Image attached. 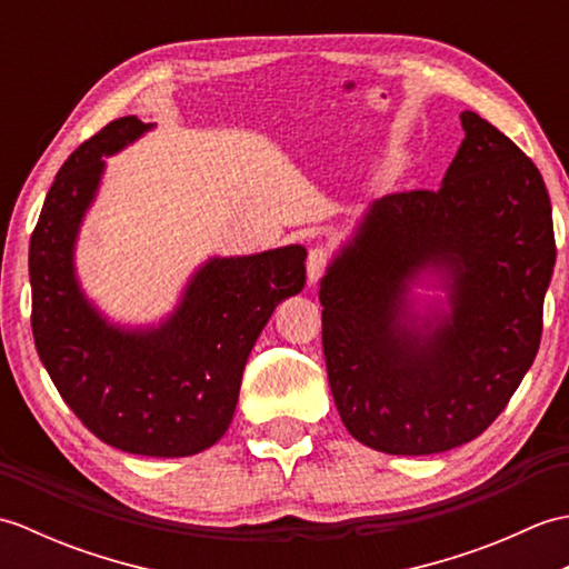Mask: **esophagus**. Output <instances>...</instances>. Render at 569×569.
<instances>
[{
	"label": "esophagus",
	"mask_w": 569,
	"mask_h": 569,
	"mask_svg": "<svg viewBox=\"0 0 569 569\" xmlns=\"http://www.w3.org/2000/svg\"><path fill=\"white\" fill-rule=\"evenodd\" d=\"M330 266V249L328 247H312L308 251V281L316 283L322 278V273L328 271Z\"/></svg>",
	"instance_id": "34e87169"
}]
</instances>
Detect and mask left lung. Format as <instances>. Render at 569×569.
<instances>
[{"label":"left lung","instance_id":"obj_1","mask_svg":"<svg viewBox=\"0 0 569 569\" xmlns=\"http://www.w3.org/2000/svg\"><path fill=\"white\" fill-rule=\"evenodd\" d=\"M438 190L391 192L320 281L322 352L345 428L386 455H435L499 418L533 365L555 266L536 163L475 112ZM451 276L453 310L428 333L395 322L422 264Z\"/></svg>","mask_w":569,"mask_h":569}]
</instances>
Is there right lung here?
I'll return each mask as SVG.
<instances>
[{
	"mask_svg": "<svg viewBox=\"0 0 569 569\" xmlns=\"http://www.w3.org/2000/svg\"><path fill=\"white\" fill-rule=\"evenodd\" d=\"M147 129L114 119L58 171L29 244L31 330L48 377L92 435L131 455L188 457L227 432L251 347L273 308L303 291L308 253L296 244L212 259L163 328H110L80 293L72 244L102 156Z\"/></svg>",
	"mask_w": 569,
	"mask_h": 569,
	"instance_id": "obj_1",
	"label": "right lung"
}]
</instances>
